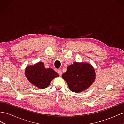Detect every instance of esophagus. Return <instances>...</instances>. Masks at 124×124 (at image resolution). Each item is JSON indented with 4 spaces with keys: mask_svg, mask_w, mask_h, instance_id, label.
I'll return each mask as SVG.
<instances>
[{
    "mask_svg": "<svg viewBox=\"0 0 124 124\" xmlns=\"http://www.w3.org/2000/svg\"><path fill=\"white\" fill-rule=\"evenodd\" d=\"M57 72L58 73V74L59 75V76H61L62 74V71L60 70V69H58L57 70Z\"/></svg>",
    "mask_w": 124,
    "mask_h": 124,
    "instance_id": "1",
    "label": "esophagus"
}]
</instances>
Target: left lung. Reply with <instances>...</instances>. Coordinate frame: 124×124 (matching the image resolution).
Segmentation results:
<instances>
[{
	"mask_svg": "<svg viewBox=\"0 0 124 124\" xmlns=\"http://www.w3.org/2000/svg\"><path fill=\"white\" fill-rule=\"evenodd\" d=\"M62 78L67 83L69 89L79 93L88 88L95 79V72L89 63L75 62L68 66Z\"/></svg>",
	"mask_w": 124,
	"mask_h": 124,
	"instance_id": "left-lung-1",
	"label": "left lung"
}]
</instances>
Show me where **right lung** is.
<instances>
[{
	"label": "right lung",
	"instance_id": "right-lung-1",
	"mask_svg": "<svg viewBox=\"0 0 124 124\" xmlns=\"http://www.w3.org/2000/svg\"><path fill=\"white\" fill-rule=\"evenodd\" d=\"M25 75L31 83L40 89L46 88L54 78L59 76L53 69L45 68L42 62L27 67L25 70Z\"/></svg>",
	"mask_w": 124,
	"mask_h": 124
}]
</instances>
